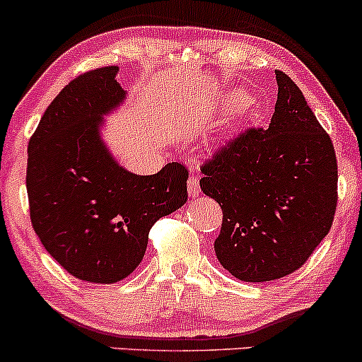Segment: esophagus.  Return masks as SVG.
<instances>
[{
	"instance_id": "obj_1",
	"label": "esophagus",
	"mask_w": 362,
	"mask_h": 362,
	"mask_svg": "<svg viewBox=\"0 0 362 362\" xmlns=\"http://www.w3.org/2000/svg\"><path fill=\"white\" fill-rule=\"evenodd\" d=\"M187 190H189V196L190 197H196L199 196L201 192V185H199V178L196 177V175H190L189 177V182H187Z\"/></svg>"
}]
</instances>
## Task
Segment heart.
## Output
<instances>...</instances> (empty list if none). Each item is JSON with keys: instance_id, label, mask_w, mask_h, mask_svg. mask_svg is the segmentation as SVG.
I'll return each instance as SVG.
<instances>
[{"instance_id": "b5f03b06", "label": "heart", "mask_w": 362, "mask_h": 362, "mask_svg": "<svg viewBox=\"0 0 362 362\" xmlns=\"http://www.w3.org/2000/svg\"><path fill=\"white\" fill-rule=\"evenodd\" d=\"M239 111H240V106H239Z\"/></svg>"}]
</instances>
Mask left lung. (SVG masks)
<instances>
[{
  "mask_svg": "<svg viewBox=\"0 0 362 362\" xmlns=\"http://www.w3.org/2000/svg\"><path fill=\"white\" fill-rule=\"evenodd\" d=\"M275 74L268 129L249 127L201 165V190L223 211L214 252L242 281L299 269L328 235L339 199L332 139L292 78Z\"/></svg>",
  "mask_w": 362,
  "mask_h": 362,
  "instance_id": "obj_1",
  "label": "left lung"
}]
</instances>
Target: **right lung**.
<instances>
[{
	"mask_svg": "<svg viewBox=\"0 0 362 362\" xmlns=\"http://www.w3.org/2000/svg\"><path fill=\"white\" fill-rule=\"evenodd\" d=\"M117 71L101 66L63 87L27 148L34 232L58 264L89 284L129 276L144 257L151 226L187 202V166L134 175L103 144V115L125 99Z\"/></svg>",
	"mask_w": 362,
	"mask_h": 362,
	"instance_id": "1",
	"label": "right lung"
}]
</instances>
